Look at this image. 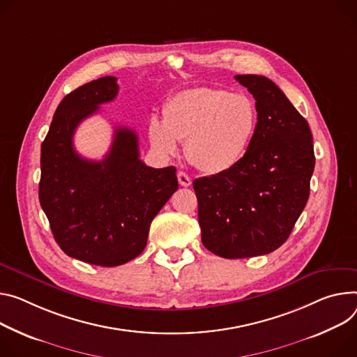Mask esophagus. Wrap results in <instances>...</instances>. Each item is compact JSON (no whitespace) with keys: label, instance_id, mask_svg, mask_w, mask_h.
<instances>
[{"label":"esophagus","instance_id":"34e87169","mask_svg":"<svg viewBox=\"0 0 357 357\" xmlns=\"http://www.w3.org/2000/svg\"><path fill=\"white\" fill-rule=\"evenodd\" d=\"M178 182H179V185L181 186H190V183H192V181H190V178L188 176V174H185V172H178Z\"/></svg>","mask_w":357,"mask_h":357}]
</instances>
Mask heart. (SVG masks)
Segmentation results:
<instances>
[{
  "label": "heart",
  "instance_id": "b5f03b06",
  "mask_svg": "<svg viewBox=\"0 0 357 357\" xmlns=\"http://www.w3.org/2000/svg\"><path fill=\"white\" fill-rule=\"evenodd\" d=\"M257 109L245 93L218 88L176 92L162 108V122L151 118L148 138L165 156L185 141L190 164L211 175L235 168L248 152L257 129Z\"/></svg>",
  "mask_w": 357,
  "mask_h": 357
}]
</instances>
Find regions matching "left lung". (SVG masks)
<instances>
[{"label":"left lung","instance_id":"obj_1","mask_svg":"<svg viewBox=\"0 0 357 357\" xmlns=\"http://www.w3.org/2000/svg\"><path fill=\"white\" fill-rule=\"evenodd\" d=\"M253 95L257 129L239 164L193 181L202 243L226 259L282 246L306 206L314 169L307 121L264 75H236Z\"/></svg>","mask_w":357,"mask_h":357}]
</instances>
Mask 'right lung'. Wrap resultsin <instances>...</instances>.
Here are the masks:
<instances>
[{
  "instance_id": "add662e5",
  "label": "right lung",
  "mask_w": 357,
  "mask_h": 357,
  "mask_svg": "<svg viewBox=\"0 0 357 357\" xmlns=\"http://www.w3.org/2000/svg\"><path fill=\"white\" fill-rule=\"evenodd\" d=\"M116 93L115 77L70 92L41 145L40 204L55 242L68 256L105 268L132 261L145 249L152 219L178 189L175 167H146L129 128L115 129L102 160L77 153V126Z\"/></svg>"
}]
</instances>
